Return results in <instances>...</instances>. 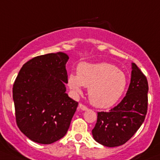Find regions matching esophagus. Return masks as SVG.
<instances>
[{"mask_svg": "<svg viewBox=\"0 0 160 160\" xmlns=\"http://www.w3.org/2000/svg\"><path fill=\"white\" fill-rule=\"evenodd\" d=\"M78 109L79 110H83V111H86V110L88 109V108L87 106H85V105H83V104H79L78 105Z\"/></svg>", "mask_w": 160, "mask_h": 160, "instance_id": "obj_1", "label": "esophagus"}]
</instances>
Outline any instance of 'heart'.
<instances>
[{"mask_svg": "<svg viewBox=\"0 0 160 160\" xmlns=\"http://www.w3.org/2000/svg\"><path fill=\"white\" fill-rule=\"evenodd\" d=\"M68 85L77 93L88 88L91 103L97 108L112 106L120 99L128 86L124 72L114 65L106 62L82 63L77 68V75L70 74Z\"/></svg>", "mask_w": 160, "mask_h": 160, "instance_id": "b5f03b06", "label": "heart"}]
</instances>
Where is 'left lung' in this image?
<instances>
[{
	"label": "left lung",
	"mask_w": 160,
	"mask_h": 160,
	"mask_svg": "<svg viewBox=\"0 0 160 160\" xmlns=\"http://www.w3.org/2000/svg\"><path fill=\"white\" fill-rule=\"evenodd\" d=\"M148 84L146 77L132 63L131 79L126 96L108 112H98L93 138L107 147L126 143L140 128L148 110Z\"/></svg>",
	"instance_id": "left-lung-1"
}]
</instances>
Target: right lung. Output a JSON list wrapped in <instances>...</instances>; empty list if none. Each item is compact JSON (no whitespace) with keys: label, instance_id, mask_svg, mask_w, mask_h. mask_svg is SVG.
<instances>
[{"label":"right lung","instance_id":"add662e5","mask_svg":"<svg viewBox=\"0 0 160 160\" xmlns=\"http://www.w3.org/2000/svg\"><path fill=\"white\" fill-rule=\"evenodd\" d=\"M64 52L40 55L25 63L13 84L15 119L31 141L52 144L66 135L78 102L66 93Z\"/></svg>","mask_w":160,"mask_h":160}]
</instances>
